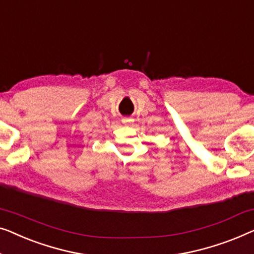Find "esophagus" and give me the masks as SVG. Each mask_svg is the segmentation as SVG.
Wrapping results in <instances>:
<instances>
[{
	"instance_id": "esophagus-1",
	"label": "esophagus",
	"mask_w": 254,
	"mask_h": 254,
	"mask_svg": "<svg viewBox=\"0 0 254 254\" xmlns=\"http://www.w3.org/2000/svg\"><path fill=\"white\" fill-rule=\"evenodd\" d=\"M131 123H133V119H129V118H124L123 119V124L126 125V126H128V125H130Z\"/></svg>"
}]
</instances>
